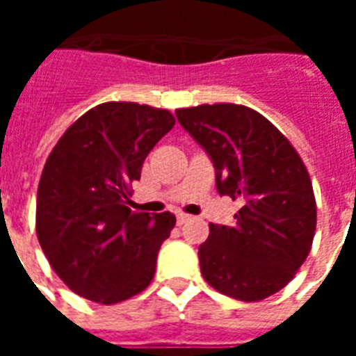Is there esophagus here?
Masks as SVG:
<instances>
[{
	"mask_svg": "<svg viewBox=\"0 0 356 356\" xmlns=\"http://www.w3.org/2000/svg\"><path fill=\"white\" fill-rule=\"evenodd\" d=\"M190 216L188 214H184V212H177V225H183L184 222H188Z\"/></svg>",
	"mask_w": 356,
	"mask_h": 356,
	"instance_id": "34e87169",
	"label": "esophagus"
}]
</instances>
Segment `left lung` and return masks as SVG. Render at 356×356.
I'll return each instance as SVG.
<instances>
[{
	"mask_svg": "<svg viewBox=\"0 0 356 356\" xmlns=\"http://www.w3.org/2000/svg\"><path fill=\"white\" fill-rule=\"evenodd\" d=\"M175 114L214 162L218 192L243 203L233 227L209 225L201 273L238 301L270 298L292 281L314 240L316 200L305 162L253 108L214 103Z\"/></svg>",
	"mask_w": 356,
	"mask_h": 356,
	"instance_id": "1",
	"label": "left lung"
}]
</instances>
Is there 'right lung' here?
I'll use <instances>...</instances> for the list:
<instances>
[{
    "label": "right lung",
    "mask_w": 356,
    "mask_h": 356,
    "mask_svg": "<svg viewBox=\"0 0 356 356\" xmlns=\"http://www.w3.org/2000/svg\"><path fill=\"white\" fill-rule=\"evenodd\" d=\"M175 125L166 108L108 102L90 108L47 156L36 194V236L49 266L77 296L102 305L149 286L172 212L129 209L131 183Z\"/></svg>",
    "instance_id": "add662e5"
}]
</instances>
